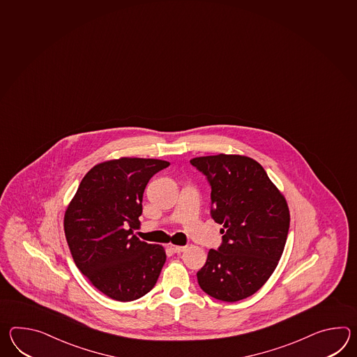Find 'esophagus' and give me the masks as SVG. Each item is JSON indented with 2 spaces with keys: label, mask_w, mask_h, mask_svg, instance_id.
Returning a JSON list of instances; mask_svg holds the SVG:
<instances>
[{
  "label": "esophagus",
  "mask_w": 357,
  "mask_h": 357,
  "mask_svg": "<svg viewBox=\"0 0 357 357\" xmlns=\"http://www.w3.org/2000/svg\"><path fill=\"white\" fill-rule=\"evenodd\" d=\"M170 248L174 251L175 254H181L183 251H185L184 246H170Z\"/></svg>",
  "instance_id": "esophagus-1"
}]
</instances>
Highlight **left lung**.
Segmentation results:
<instances>
[{"instance_id":"left-lung-1","label":"left lung","mask_w":357,"mask_h":357,"mask_svg":"<svg viewBox=\"0 0 357 357\" xmlns=\"http://www.w3.org/2000/svg\"><path fill=\"white\" fill-rule=\"evenodd\" d=\"M190 164L206 175L211 218L224 234L198 270V284L220 301L247 298L266 283L282 257L289 229L287 201L251 158L220 153Z\"/></svg>"}]
</instances>
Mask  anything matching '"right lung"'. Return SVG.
<instances>
[{
  "label": "right lung",
  "mask_w": 357,
  "mask_h": 357,
  "mask_svg": "<svg viewBox=\"0 0 357 357\" xmlns=\"http://www.w3.org/2000/svg\"><path fill=\"white\" fill-rule=\"evenodd\" d=\"M164 160L121 158L92 167L63 216L77 268L98 291L116 301H135L155 287L167 261L164 247L133 234L139 228L143 192Z\"/></svg>",
  "instance_id": "right-lung-1"
}]
</instances>
